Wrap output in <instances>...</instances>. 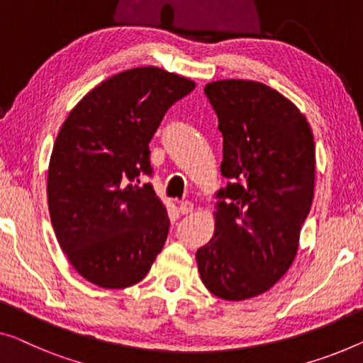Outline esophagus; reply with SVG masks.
I'll list each match as a JSON object with an SVG mask.
<instances>
[{
    "instance_id": "1",
    "label": "esophagus",
    "mask_w": 363,
    "mask_h": 363,
    "mask_svg": "<svg viewBox=\"0 0 363 363\" xmlns=\"http://www.w3.org/2000/svg\"><path fill=\"white\" fill-rule=\"evenodd\" d=\"M179 212H181L182 215L192 213V212H194V203L189 202V200H186V202H181V203H179Z\"/></svg>"
}]
</instances>
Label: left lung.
Segmentation results:
<instances>
[{"label":"left lung","instance_id":"1","mask_svg":"<svg viewBox=\"0 0 363 363\" xmlns=\"http://www.w3.org/2000/svg\"><path fill=\"white\" fill-rule=\"evenodd\" d=\"M223 135L215 233L196 254L203 285L223 300L267 291L296 256L315 196V142L306 117L250 79L205 86Z\"/></svg>","mask_w":363,"mask_h":363}]
</instances>
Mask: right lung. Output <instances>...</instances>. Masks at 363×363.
<instances>
[{
  "mask_svg": "<svg viewBox=\"0 0 363 363\" xmlns=\"http://www.w3.org/2000/svg\"><path fill=\"white\" fill-rule=\"evenodd\" d=\"M196 83L156 67L113 74L63 122L48 164L52 226L74 270L102 289L150 272L169 231L151 184L148 143L166 111Z\"/></svg>",
  "mask_w": 363,
  "mask_h": 363,
  "instance_id": "add662e5",
  "label": "right lung"
}]
</instances>
